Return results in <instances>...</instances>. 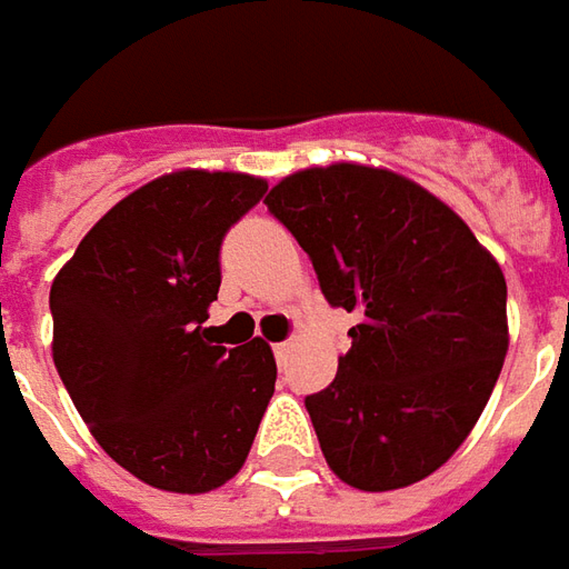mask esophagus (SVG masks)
I'll use <instances>...</instances> for the list:
<instances>
[{
	"instance_id": "esophagus-1",
	"label": "esophagus",
	"mask_w": 569,
	"mask_h": 569,
	"mask_svg": "<svg viewBox=\"0 0 569 569\" xmlns=\"http://www.w3.org/2000/svg\"><path fill=\"white\" fill-rule=\"evenodd\" d=\"M292 349V340H283V343H273V356L277 359H286V352Z\"/></svg>"
}]
</instances>
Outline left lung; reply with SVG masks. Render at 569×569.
I'll return each instance as SVG.
<instances>
[{
  "label": "left lung",
  "instance_id": "obj_1",
  "mask_svg": "<svg viewBox=\"0 0 569 569\" xmlns=\"http://www.w3.org/2000/svg\"><path fill=\"white\" fill-rule=\"evenodd\" d=\"M264 204L323 299L359 318L333 383L305 397L327 466L362 491L431 476L469 438L507 356L498 261L443 201L387 169H302Z\"/></svg>",
  "mask_w": 569,
  "mask_h": 569
}]
</instances>
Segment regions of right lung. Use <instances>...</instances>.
<instances>
[{"mask_svg": "<svg viewBox=\"0 0 569 569\" xmlns=\"http://www.w3.org/2000/svg\"><path fill=\"white\" fill-rule=\"evenodd\" d=\"M242 172L182 169L131 191L52 280V362L90 435L131 476L204 495L246 462L273 397L264 340L213 346L226 232L264 198Z\"/></svg>", "mask_w": 569, "mask_h": 569, "instance_id": "right-lung-1", "label": "right lung"}]
</instances>
